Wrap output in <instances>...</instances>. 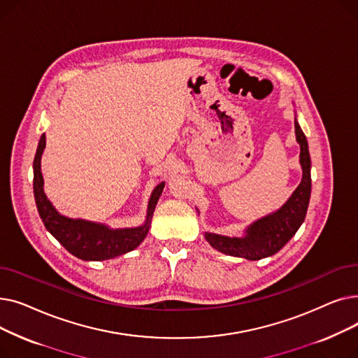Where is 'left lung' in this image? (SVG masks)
Wrapping results in <instances>:
<instances>
[{
	"instance_id": "obj_1",
	"label": "left lung",
	"mask_w": 358,
	"mask_h": 358,
	"mask_svg": "<svg viewBox=\"0 0 358 358\" xmlns=\"http://www.w3.org/2000/svg\"><path fill=\"white\" fill-rule=\"evenodd\" d=\"M294 130L300 145V165L303 169V177L299 187L283 208L252 223L243 238L206 234V239L215 250L227 255L255 261L274 255L297 232L305 220L310 199V155L306 136L296 120Z\"/></svg>"
}]
</instances>
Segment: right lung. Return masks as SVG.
I'll list each match as a JSON object with an SVG mask.
<instances>
[{
	"label": "right lung",
	"mask_w": 358,
	"mask_h": 358,
	"mask_svg": "<svg viewBox=\"0 0 358 358\" xmlns=\"http://www.w3.org/2000/svg\"><path fill=\"white\" fill-rule=\"evenodd\" d=\"M46 145V138L42 135L39 146H37L34 161H33V189L34 199L39 215L45 223L46 229L58 239L65 250L72 255L85 261H103L119 257L131 250H135L145 239L149 231V219L152 216L157 201L164 190V182L155 187L150 196L148 219L143 227L131 229H108L104 224L85 222L81 219H68L61 216L53 209V206L48 200L43 192V177L41 173V157Z\"/></svg>",
	"instance_id": "add662e5"
}]
</instances>
